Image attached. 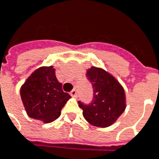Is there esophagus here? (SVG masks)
I'll use <instances>...</instances> for the list:
<instances>
[{
    "instance_id": "obj_1",
    "label": "esophagus",
    "mask_w": 159,
    "mask_h": 159,
    "mask_svg": "<svg viewBox=\"0 0 159 159\" xmlns=\"http://www.w3.org/2000/svg\"><path fill=\"white\" fill-rule=\"evenodd\" d=\"M70 95L72 97H76L77 96V91H76V89H73L72 91L70 92Z\"/></svg>"
}]
</instances>
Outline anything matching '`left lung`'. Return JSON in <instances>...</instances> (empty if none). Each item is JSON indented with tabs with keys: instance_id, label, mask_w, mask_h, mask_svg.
Segmentation results:
<instances>
[{
	"instance_id": "8db88e82",
	"label": "left lung",
	"mask_w": 159,
	"mask_h": 159,
	"mask_svg": "<svg viewBox=\"0 0 159 159\" xmlns=\"http://www.w3.org/2000/svg\"><path fill=\"white\" fill-rule=\"evenodd\" d=\"M86 77L93 86V98L88 104L78 101L83 116L94 126H109L125 109V91L111 75L101 68L92 66L87 70Z\"/></svg>"
}]
</instances>
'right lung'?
I'll return each mask as SVG.
<instances>
[{
	"instance_id": "add662e5",
	"label": "right lung",
	"mask_w": 159,
	"mask_h": 159,
	"mask_svg": "<svg viewBox=\"0 0 159 159\" xmlns=\"http://www.w3.org/2000/svg\"><path fill=\"white\" fill-rule=\"evenodd\" d=\"M20 95L27 115L43 123L59 118L62 107L71 98L63 92L52 66L36 69L22 85Z\"/></svg>"
}]
</instances>
